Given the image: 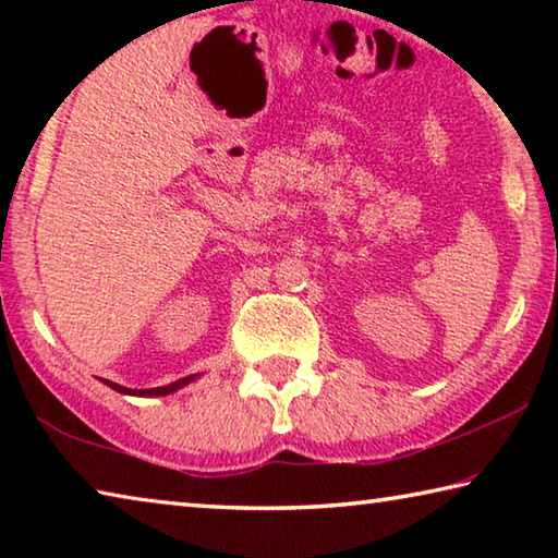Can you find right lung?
I'll list each match as a JSON object with an SVG mask.
<instances>
[{
	"instance_id": "obj_1",
	"label": "right lung",
	"mask_w": 558,
	"mask_h": 558,
	"mask_svg": "<svg viewBox=\"0 0 558 558\" xmlns=\"http://www.w3.org/2000/svg\"><path fill=\"white\" fill-rule=\"evenodd\" d=\"M194 379H196V374L184 376V379L172 381V384H167V386H157V389H128V386L112 384V381H108V379H102V384H108L110 389H116V391H120V393H130V396H167V393L179 391V389H182V386H186L189 381H194Z\"/></svg>"
}]
</instances>
